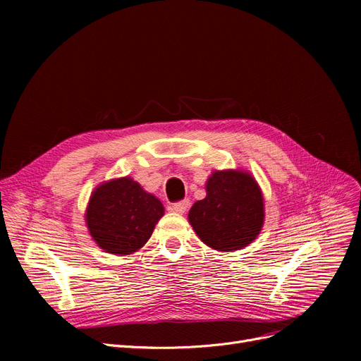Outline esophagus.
<instances>
[{
	"mask_svg": "<svg viewBox=\"0 0 361 361\" xmlns=\"http://www.w3.org/2000/svg\"><path fill=\"white\" fill-rule=\"evenodd\" d=\"M188 207V200H180L171 204V211L176 212V214H184Z\"/></svg>",
	"mask_w": 361,
	"mask_h": 361,
	"instance_id": "34e87169",
	"label": "esophagus"
}]
</instances>
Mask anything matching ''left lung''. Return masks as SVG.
I'll list each match as a JSON object with an SVG mask.
<instances>
[{
	"mask_svg": "<svg viewBox=\"0 0 361 361\" xmlns=\"http://www.w3.org/2000/svg\"><path fill=\"white\" fill-rule=\"evenodd\" d=\"M263 212L262 192L250 174L216 171L206 183V197L192 206L188 221L204 244L231 252L259 235Z\"/></svg>",
	"mask_w": 361,
	"mask_h": 361,
	"instance_id": "obj_1",
	"label": "left lung"
}]
</instances>
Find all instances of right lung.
Here are the masks:
<instances>
[{
    "instance_id": "right-lung-1",
    "label": "right lung",
    "mask_w": 361,
    "mask_h": 361,
    "mask_svg": "<svg viewBox=\"0 0 361 361\" xmlns=\"http://www.w3.org/2000/svg\"><path fill=\"white\" fill-rule=\"evenodd\" d=\"M164 215L162 203L128 177L112 180L93 192L86 222L101 249L114 255H130L149 240Z\"/></svg>"
}]
</instances>
